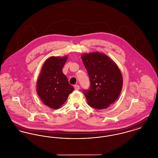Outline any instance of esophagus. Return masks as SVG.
Instances as JSON below:
<instances>
[{"instance_id":"esophagus-1","label":"esophagus","mask_w":158,"mask_h":158,"mask_svg":"<svg viewBox=\"0 0 158 158\" xmlns=\"http://www.w3.org/2000/svg\"><path fill=\"white\" fill-rule=\"evenodd\" d=\"M74 89H76V90H79V89H80V86H79V85H74Z\"/></svg>"}]
</instances>
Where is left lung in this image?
Instances as JSON below:
<instances>
[{"label": "left lung", "mask_w": 158, "mask_h": 158, "mask_svg": "<svg viewBox=\"0 0 158 158\" xmlns=\"http://www.w3.org/2000/svg\"><path fill=\"white\" fill-rule=\"evenodd\" d=\"M82 60L89 77L88 89H83L88 104L106 109L115 102L122 91V73L114 61L99 52L84 54Z\"/></svg>", "instance_id": "8db88e82"}]
</instances>
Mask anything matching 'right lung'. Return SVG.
<instances>
[{"label": "right lung", "instance_id": "add662e5", "mask_svg": "<svg viewBox=\"0 0 158 158\" xmlns=\"http://www.w3.org/2000/svg\"><path fill=\"white\" fill-rule=\"evenodd\" d=\"M67 60V56L48 58L43 64L37 81L38 95L46 105L52 109L60 108L74 90L62 73Z\"/></svg>", "mask_w": 158, "mask_h": 158}]
</instances>
